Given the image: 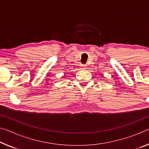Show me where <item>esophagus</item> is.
<instances>
[{
    "label": "esophagus",
    "instance_id": "34e87169",
    "mask_svg": "<svg viewBox=\"0 0 149 149\" xmlns=\"http://www.w3.org/2000/svg\"><path fill=\"white\" fill-rule=\"evenodd\" d=\"M81 66V68H82V69H84V70H86V69H87V65H86L82 64Z\"/></svg>",
    "mask_w": 149,
    "mask_h": 149
}]
</instances>
